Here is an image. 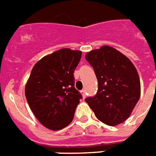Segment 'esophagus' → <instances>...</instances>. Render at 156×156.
I'll return each instance as SVG.
<instances>
[{"label":"esophagus","mask_w":156,"mask_h":156,"mask_svg":"<svg viewBox=\"0 0 156 156\" xmlns=\"http://www.w3.org/2000/svg\"><path fill=\"white\" fill-rule=\"evenodd\" d=\"M80 92H81V94H82V97H83V98H86V96H87V90H86L85 89H83V90H82Z\"/></svg>","instance_id":"34e87169"}]
</instances>
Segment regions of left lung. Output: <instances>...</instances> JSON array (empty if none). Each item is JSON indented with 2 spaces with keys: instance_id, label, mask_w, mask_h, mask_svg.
<instances>
[{
  "instance_id": "left-lung-1",
  "label": "left lung",
  "mask_w": 156,
  "mask_h": 156,
  "mask_svg": "<svg viewBox=\"0 0 156 156\" xmlns=\"http://www.w3.org/2000/svg\"><path fill=\"white\" fill-rule=\"evenodd\" d=\"M93 67L98 91L85 101L99 121L116 126L129 118L140 97V80L129 58L111 46L91 50L85 56Z\"/></svg>"
}]
</instances>
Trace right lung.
Listing matches in <instances>:
<instances>
[{"instance_id": "1", "label": "right lung", "mask_w": 156, "mask_h": 156, "mask_svg": "<svg viewBox=\"0 0 156 156\" xmlns=\"http://www.w3.org/2000/svg\"><path fill=\"white\" fill-rule=\"evenodd\" d=\"M82 52L62 49L34 65L25 86V97L35 117L46 128L58 131L74 119L82 94L74 87V73Z\"/></svg>"}]
</instances>
